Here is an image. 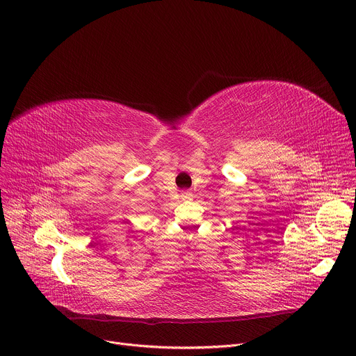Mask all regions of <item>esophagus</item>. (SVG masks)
Listing matches in <instances>:
<instances>
[{"instance_id": "obj_1", "label": "esophagus", "mask_w": 356, "mask_h": 356, "mask_svg": "<svg viewBox=\"0 0 356 356\" xmlns=\"http://www.w3.org/2000/svg\"><path fill=\"white\" fill-rule=\"evenodd\" d=\"M192 197H193V195L191 192H183L181 193V199L183 200H192Z\"/></svg>"}]
</instances>
